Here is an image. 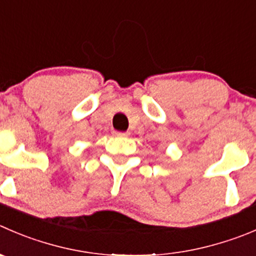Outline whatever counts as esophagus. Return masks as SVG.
<instances>
[{
	"label": "esophagus",
	"mask_w": 256,
	"mask_h": 256,
	"mask_svg": "<svg viewBox=\"0 0 256 256\" xmlns=\"http://www.w3.org/2000/svg\"><path fill=\"white\" fill-rule=\"evenodd\" d=\"M114 135L120 136V138H126V136H128V132H120V131H115V132H114Z\"/></svg>",
	"instance_id": "esophagus-1"
}]
</instances>
